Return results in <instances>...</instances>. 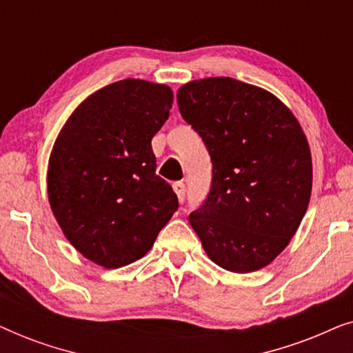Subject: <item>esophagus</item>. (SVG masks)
Listing matches in <instances>:
<instances>
[{
  "label": "esophagus",
  "instance_id": "obj_1",
  "mask_svg": "<svg viewBox=\"0 0 353 353\" xmlns=\"http://www.w3.org/2000/svg\"><path fill=\"white\" fill-rule=\"evenodd\" d=\"M173 190H175V192H176V196H178V201L181 202H185V196H186V186H185V183H181V181H176V183H173Z\"/></svg>",
  "mask_w": 353,
  "mask_h": 353
}]
</instances>
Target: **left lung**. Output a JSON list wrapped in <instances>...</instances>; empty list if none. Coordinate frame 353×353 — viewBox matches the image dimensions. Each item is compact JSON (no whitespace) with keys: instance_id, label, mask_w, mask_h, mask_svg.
<instances>
[{"instance_id":"obj_1","label":"left lung","mask_w":353,"mask_h":353,"mask_svg":"<svg viewBox=\"0 0 353 353\" xmlns=\"http://www.w3.org/2000/svg\"><path fill=\"white\" fill-rule=\"evenodd\" d=\"M176 101L212 161L192 230L219 267L263 268L296 234L310 201L312 156L301 125L276 96L230 77L190 81Z\"/></svg>"}]
</instances>
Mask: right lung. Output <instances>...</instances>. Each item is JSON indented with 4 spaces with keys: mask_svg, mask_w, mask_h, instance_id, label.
<instances>
[{
    "mask_svg": "<svg viewBox=\"0 0 353 353\" xmlns=\"http://www.w3.org/2000/svg\"><path fill=\"white\" fill-rule=\"evenodd\" d=\"M172 103L165 85L115 81L86 98L56 139L48 168L52 214L70 244L101 267L141 259L178 210L151 146Z\"/></svg>",
    "mask_w": 353,
    "mask_h": 353,
    "instance_id": "1",
    "label": "right lung"
}]
</instances>
